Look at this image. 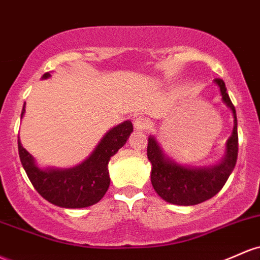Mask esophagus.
Wrapping results in <instances>:
<instances>
[{"label":"esophagus","instance_id":"esophagus-1","mask_svg":"<svg viewBox=\"0 0 260 260\" xmlns=\"http://www.w3.org/2000/svg\"><path fill=\"white\" fill-rule=\"evenodd\" d=\"M133 124H135V128L137 131H145L149 128V121L143 116L137 117L135 122H133Z\"/></svg>","mask_w":260,"mask_h":260}]
</instances>
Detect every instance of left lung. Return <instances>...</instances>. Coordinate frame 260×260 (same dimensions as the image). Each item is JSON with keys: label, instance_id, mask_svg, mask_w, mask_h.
I'll list each match as a JSON object with an SVG mask.
<instances>
[{"label": "left lung", "instance_id": "1", "mask_svg": "<svg viewBox=\"0 0 260 260\" xmlns=\"http://www.w3.org/2000/svg\"><path fill=\"white\" fill-rule=\"evenodd\" d=\"M219 87L222 101L233 113V132L226 143L224 158L212 167L191 168L179 164L170 159L159 145L158 141L150 136L148 138L147 155L152 164L150 180L155 192L162 200L173 205L192 206L201 204L216 195L226 184L233 172L238 155V133H237L236 108L227 93L222 79H215Z\"/></svg>", "mask_w": 260, "mask_h": 260}]
</instances>
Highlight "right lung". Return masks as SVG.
<instances>
[{
    "mask_svg": "<svg viewBox=\"0 0 260 260\" xmlns=\"http://www.w3.org/2000/svg\"><path fill=\"white\" fill-rule=\"evenodd\" d=\"M49 76V73H45L43 79ZM24 107L25 102L21 118L24 115ZM132 132L131 121L116 125L104 136L86 160L69 169H42L18 139L19 158L34 189L42 198L59 207L81 209L98 204L105 196L110 186L108 161L123 147Z\"/></svg>",
    "mask_w": 260,
    "mask_h": 260,
    "instance_id": "add662e5",
    "label": "right lung"
}]
</instances>
